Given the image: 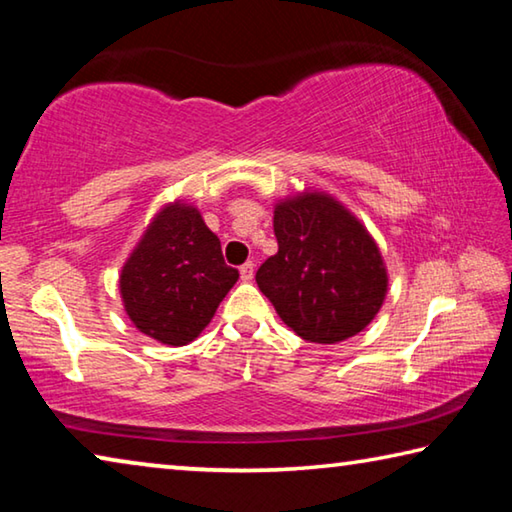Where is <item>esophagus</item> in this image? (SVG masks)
<instances>
[{
  "mask_svg": "<svg viewBox=\"0 0 512 512\" xmlns=\"http://www.w3.org/2000/svg\"><path fill=\"white\" fill-rule=\"evenodd\" d=\"M239 275H241V280H244V282H250V280H253V275H255V264H253V262H246L244 266L239 268Z\"/></svg>",
  "mask_w": 512,
  "mask_h": 512,
  "instance_id": "34e87169",
  "label": "esophagus"
}]
</instances>
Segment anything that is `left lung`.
I'll list each match as a JSON object with an SVG mask.
<instances>
[{"instance_id": "1", "label": "left lung", "mask_w": 512, "mask_h": 512, "mask_svg": "<svg viewBox=\"0 0 512 512\" xmlns=\"http://www.w3.org/2000/svg\"><path fill=\"white\" fill-rule=\"evenodd\" d=\"M277 253L259 266L257 287L284 323L309 343H339L370 325L388 275L375 239L323 192L275 205Z\"/></svg>"}]
</instances>
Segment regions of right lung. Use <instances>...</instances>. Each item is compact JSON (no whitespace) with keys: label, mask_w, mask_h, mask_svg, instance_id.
I'll return each instance as SVG.
<instances>
[{"label":"right lung","mask_w":512,"mask_h":512,"mask_svg":"<svg viewBox=\"0 0 512 512\" xmlns=\"http://www.w3.org/2000/svg\"><path fill=\"white\" fill-rule=\"evenodd\" d=\"M239 271L223 262L221 241L201 212L169 203L126 259L119 275L124 309L142 334L164 345H187L210 325Z\"/></svg>","instance_id":"1"}]
</instances>
